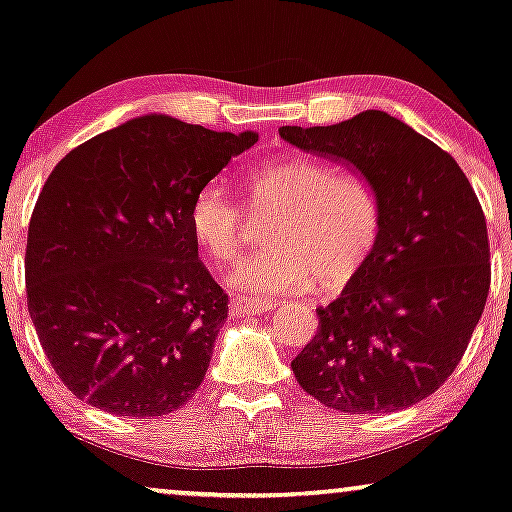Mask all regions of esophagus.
Here are the masks:
<instances>
[{
	"label": "esophagus",
	"mask_w": 512,
	"mask_h": 512,
	"mask_svg": "<svg viewBox=\"0 0 512 512\" xmlns=\"http://www.w3.org/2000/svg\"><path fill=\"white\" fill-rule=\"evenodd\" d=\"M229 308H232V313L236 315V318H250V315H264L266 311H271L273 304L271 301H262V299H234L232 304H229Z\"/></svg>",
	"instance_id": "obj_1"
}]
</instances>
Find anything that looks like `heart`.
I'll return each mask as SVG.
<instances>
[{
  "instance_id": "heart-1",
  "label": "heart",
  "mask_w": 512,
  "mask_h": 512,
  "mask_svg": "<svg viewBox=\"0 0 512 512\" xmlns=\"http://www.w3.org/2000/svg\"><path fill=\"white\" fill-rule=\"evenodd\" d=\"M250 204L276 215L266 225L269 248L227 271V285L248 297L306 290L315 278L341 285L371 255L380 232V201L359 174H341L311 157H283L248 176ZM190 229L215 262H229L243 243L239 201L218 181L201 185L190 204Z\"/></svg>"
}]
</instances>
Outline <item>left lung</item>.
I'll use <instances>...</instances> for the list:
<instances>
[{
	"label": "left lung",
	"instance_id": "8db88e82",
	"mask_svg": "<svg viewBox=\"0 0 512 512\" xmlns=\"http://www.w3.org/2000/svg\"><path fill=\"white\" fill-rule=\"evenodd\" d=\"M304 153L373 185L380 232L292 371L304 392L350 415L427 399L457 369L489 292L480 201L452 157L385 111L327 127H280Z\"/></svg>",
	"mask_w": 512,
	"mask_h": 512
}]
</instances>
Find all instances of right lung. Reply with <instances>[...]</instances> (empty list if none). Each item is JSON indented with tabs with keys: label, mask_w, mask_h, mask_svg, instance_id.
<instances>
[{
	"label": "right lung",
	"mask_w": 512,
	"mask_h": 512,
	"mask_svg": "<svg viewBox=\"0 0 512 512\" xmlns=\"http://www.w3.org/2000/svg\"><path fill=\"white\" fill-rule=\"evenodd\" d=\"M255 132L132 118L53 169L27 234V308L71 394L118 417H162L197 392L227 294L197 255L190 204Z\"/></svg>",
	"instance_id": "add662e5"
}]
</instances>
